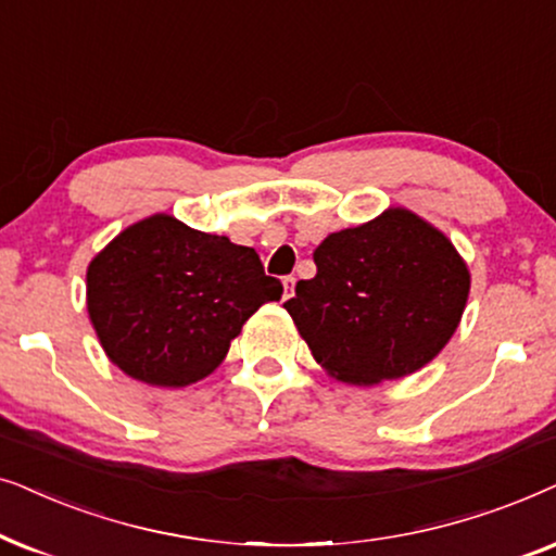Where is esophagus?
<instances>
[{
	"label": "esophagus",
	"instance_id": "esophagus-1",
	"mask_svg": "<svg viewBox=\"0 0 556 556\" xmlns=\"http://www.w3.org/2000/svg\"><path fill=\"white\" fill-rule=\"evenodd\" d=\"M294 282H298V279H294L292 274H290V277H285V300H290V298H292V292H294Z\"/></svg>",
	"mask_w": 556,
	"mask_h": 556
}]
</instances>
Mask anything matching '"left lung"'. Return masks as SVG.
Masks as SVG:
<instances>
[{"label":"left lung","instance_id":"left-lung-1","mask_svg":"<svg viewBox=\"0 0 556 556\" xmlns=\"http://www.w3.org/2000/svg\"><path fill=\"white\" fill-rule=\"evenodd\" d=\"M317 274L285 302L323 368L351 383L417 371L453 336L470 274L453 243L404 208L330 233Z\"/></svg>","mask_w":556,"mask_h":556}]
</instances>
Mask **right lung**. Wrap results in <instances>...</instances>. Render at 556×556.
Instances as JSON below:
<instances>
[{
    "mask_svg": "<svg viewBox=\"0 0 556 556\" xmlns=\"http://www.w3.org/2000/svg\"><path fill=\"white\" fill-rule=\"evenodd\" d=\"M88 315L114 364L152 387H188L216 368L241 325L282 282L254 249L152 216L88 266Z\"/></svg>",
    "mask_w": 556,
    "mask_h": 556,
    "instance_id": "add662e5",
    "label": "right lung"
}]
</instances>
